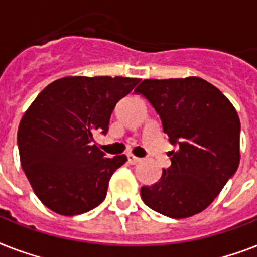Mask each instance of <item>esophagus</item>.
<instances>
[{"label": "esophagus", "mask_w": 257, "mask_h": 257, "mask_svg": "<svg viewBox=\"0 0 257 257\" xmlns=\"http://www.w3.org/2000/svg\"><path fill=\"white\" fill-rule=\"evenodd\" d=\"M128 161L131 163V164H137V163H140L141 159H139V157H136L135 155H132V153H129L128 155Z\"/></svg>", "instance_id": "1"}]
</instances>
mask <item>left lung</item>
Masks as SVG:
<instances>
[{"instance_id": "left-lung-1", "label": "left lung", "mask_w": 257, "mask_h": 257, "mask_svg": "<svg viewBox=\"0 0 257 257\" xmlns=\"http://www.w3.org/2000/svg\"><path fill=\"white\" fill-rule=\"evenodd\" d=\"M152 104L169 143L171 167L143 187L151 209L172 219L204 211L240 163V120L219 89L200 77L144 80L135 89Z\"/></svg>"}]
</instances>
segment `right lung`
Listing matches in <instances>:
<instances>
[{"label":"right lung","instance_id":"1","mask_svg":"<svg viewBox=\"0 0 257 257\" xmlns=\"http://www.w3.org/2000/svg\"><path fill=\"white\" fill-rule=\"evenodd\" d=\"M140 78H58L32 102L18 126L21 167L41 203L62 216L81 215L105 200L109 180L126 156L112 159L94 144L108 132L116 104Z\"/></svg>","mask_w":257,"mask_h":257}]
</instances>
